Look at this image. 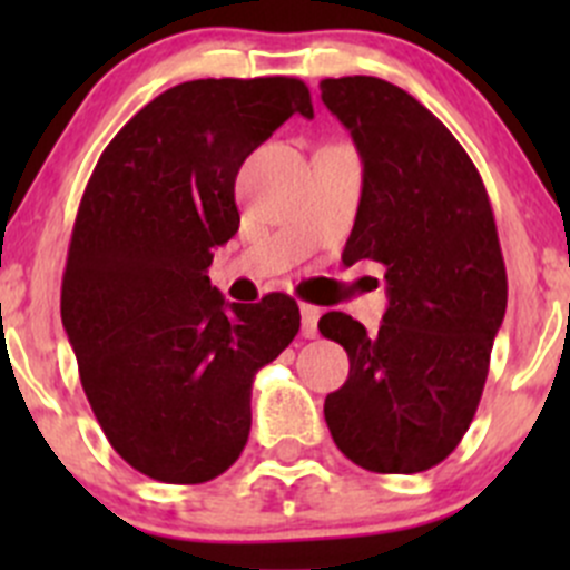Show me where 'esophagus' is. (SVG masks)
Returning <instances> with one entry per match:
<instances>
[{
    "label": "esophagus",
    "mask_w": 570,
    "mask_h": 570,
    "mask_svg": "<svg viewBox=\"0 0 570 570\" xmlns=\"http://www.w3.org/2000/svg\"><path fill=\"white\" fill-rule=\"evenodd\" d=\"M320 308L317 306H308V303H303L301 306V320H303V325H301V333L306 338H314L317 336V322H320Z\"/></svg>",
    "instance_id": "1"
}]
</instances>
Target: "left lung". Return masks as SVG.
<instances>
[{
  "instance_id": "1",
  "label": "left lung",
  "mask_w": 570,
  "mask_h": 570,
  "mask_svg": "<svg viewBox=\"0 0 570 570\" xmlns=\"http://www.w3.org/2000/svg\"><path fill=\"white\" fill-rule=\"evenodd\" d=\"M322 105L364 163L342 258L386 267L377 333L327 312L350 375L325 396L338 450L377 474H416L461 444L480 405L508 273L485 184L452 131L411 94L377 77L322 79Z\"/></svg>"
}]
</instances>
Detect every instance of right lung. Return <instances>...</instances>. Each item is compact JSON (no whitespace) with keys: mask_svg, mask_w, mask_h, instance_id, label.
I'll use <instances>...</instances> for the list:
<instances>
[{"mask_svg":"<svg viewBox=\"0 0 570 570\" xmlns=\"http://www.w3.org/2000/svg\"><path fill=\"white\" fill-rule=\"evenodd\" d=\"M292 115L301 79H193L148 101L85 187L60 314L112 450L159 482L215 480L250 433V389L301 331L297 303L239 306L212 286L239 228L234 181Z\"/></svg>","mask_w":570,"mask_h":570,"instance_id":"right-lung-1","label":"right lung"}]
</instances>
